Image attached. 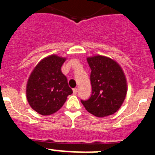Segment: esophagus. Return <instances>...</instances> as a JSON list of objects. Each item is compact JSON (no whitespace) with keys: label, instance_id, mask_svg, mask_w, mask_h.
Returning <instances> with one entry per match:
<instances>
[{"label":"esophagus","instance_id":"obj_1","mask_svg":"<svg viewBox=\"0 0 155 155\" xmlns=\"http://www.w3.org/2000/svg\"><path fill=\"white\" fill-rule=\"evenodd\" d=\"M73 92H74V94L76 95L78 92V89L77 88H74V89H73Z\"/></svg>","mask_w":155,"mask_h":155}]
</instances>
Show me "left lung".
<instances>
[{
    "label": "left lung",
    "instance_id": "obj_1",
    "mask_svg": "<svg viewBox=\"0 0 155 155\" xmlns=\"http://www.w3.org/2000/svg\"><path fill=\"white\" fill-rule=\"evenodd\" d=\"M91 69V96L81 100L87 111L99 118L113 115L125 99L127 84L120 66L113 59L104 56L87 59Z\"/></svg>",
    "mask_w": 155,
    "mask_h": 155
}]
</instances>
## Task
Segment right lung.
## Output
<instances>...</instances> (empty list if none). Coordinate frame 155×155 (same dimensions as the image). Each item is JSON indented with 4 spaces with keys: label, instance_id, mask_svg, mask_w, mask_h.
Listing matches in <instances>:
<instances>
[{
    "label": "right lung",
    "instance_id": "1",
    "mask_svg": "<svg viewBox=\"0 0 155 155\" xmlns=\"http://www.w3.org/2000/svg\"><path fill=\"white\" fill-rule=\"evenodd\" d=\"M65 58L51 55L42 59L33 70L26 86L31 107L42 115L56 113L73 93L66 76L61 71Z\"/></svg>",
    "mask_w": 155,
    "mask_h": 155
}]
</instances>
